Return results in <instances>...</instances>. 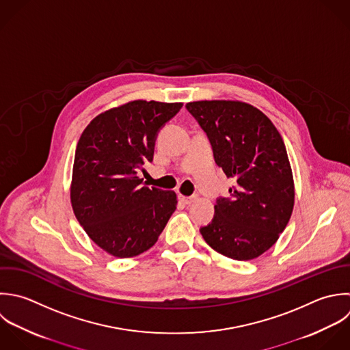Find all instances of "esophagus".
I'll return each instance as SVG.
<instances>
[{"label": "esophagus", "instance_id": "esophagus-1", "mask_svg": "<svg viewBox=\"0 0 350 350\" xmlns=\"http://www.w3.org/2000/svg\"><path fill=\"white\" fill-rule=\"evenodd\" d=\"M178 199H180L184 204H191V203H193V202L196 200V196H183V195H180Z\"/></svg>", "mask_w": 350, "mask_h": 350}]
</instances>
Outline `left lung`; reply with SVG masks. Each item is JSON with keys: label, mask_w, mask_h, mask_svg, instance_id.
Masks as SVG:
<instances>
[{"label": "left lung", "mask_w": 350, "mask_h": 350, "mask_svg": "<svg viewBox=\"0 0 350 350\" xmlns=\"http://www.w3.org/2000/svg\"><path fill=\"white\" fill-rule=\"evenodd\" d=\"M206 132L215 163L234 178L229 198H218L204 241L234 260L270 250L285 230L295 204L293 174L285 143L259 109L239 100L185 105Z\"/></svg>", "instance_id": "8db88e82"}]
</instances>
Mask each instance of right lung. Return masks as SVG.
<instances>
[{
	"label": "right lung",
	"instance_id": "obj_1",
	"mask_svg": "<svg viewBox=\"0 0 350 350\" xmlns=\"http://www.w3.org/2000/svg\"><path fill=\"white\" fill-rule=\"evenodd\" d=\"M181 107L133 100L96 116L79 139L72 208L88 237L116 258L150 250L176 210V193L143 185L137 172L152 162L158 132Z\"/></svg>",
	"mask_w": 350,
	"mask_h": 350
}]
</instances>
